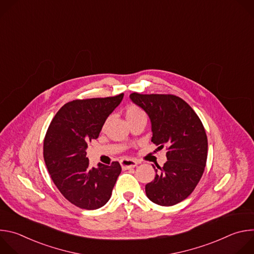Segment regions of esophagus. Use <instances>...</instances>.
Masks as SVG:
<instances>
[{
  "mask_svg": "<svg viewBox=\"0 0 254 254\" xmlns=\"http://www.w3.org/2000/svg\"><path fill=\"white\" fill-rule=\"evenodd\" d=\"M137 162L134 160H130V159H124L121 161V165L124 169H130V168H134L137 166Z\"/></svg>",
  "mask_w": 254,
  "mask_h": 254,
  "instance_id": "esophagus-1",
  "label": "esophagus"
}]
</instances>
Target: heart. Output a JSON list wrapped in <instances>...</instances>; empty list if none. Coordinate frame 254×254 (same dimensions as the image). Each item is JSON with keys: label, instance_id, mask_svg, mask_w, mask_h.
Listing matches in <instances>:
<instances>
[{"label": "heart", "instance_id": "b5f03b06", "mask_svg": "<svg viewBox=\"0 0 254 254\" xmlns=\"http://www.w3.org/2000/svg\"><path fill=\"white\" fill-rule=\"evenodd\" d=\"M125 114H126V119L128 123L131 122V121L140 119V118H147L146 114H144V112L141 110V108L138 107L137 105H134V104L128 105L126 108Z\"/></svg>", "mask_w": 254, "mask_h": 254}]
</instances>
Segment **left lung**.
<instances>
[{"mask_svg": "<svg viewBox=\"0 0 254 254\" xmlns=\"http://www.w3.org/2000/svg\"><path fill=\"white\" fill-rule=\"evenodd\" d=\"M147 113L152 124V141L167 147V162L158 167L155 180L146 185L148 198L161 206L185 200L204 173L208 140L205 128L193 108L173 94L129 95Z\"/></svg>", "mask_w": 254, "mask_h": 254, "instance_id": "obj_1", "label": "left lung"}]
</instances>
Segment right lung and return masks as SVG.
<instances>
[{"mask_svg":"<svg viewBox=\"0 0 254 254\" xmlns=\"http://www.w3.org/2000/svg\"><path fill=\"white\" fill-rule=\"evenodd\" d=\"M123 97L121 93L67 102L47 129L43 146L47 170L60 193L81 209L95 210L105 205L122 172L119 162L90 168L86 149Z\"/></svg>","mask_w":254,"mask_h":254,"instance_id":"add662e5","label":"right lung"}]
</instances>
